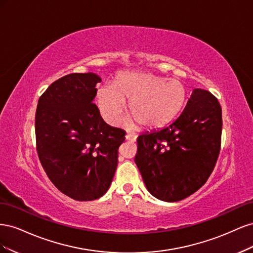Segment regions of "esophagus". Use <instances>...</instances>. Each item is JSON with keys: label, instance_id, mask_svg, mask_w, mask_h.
Wrapping results in <instances>:
<instances>
[{"label": "esophagus", "instance_id": "1", "mask_svg": "<svg viewBox=\"0 0 253 253\" xmlns=\"http://www.w3.org/2000/svg\"><path fill=\"white\" fill-rule=\"evenodd\" d=\"M126 138L127 141H131V142H135L137 140V136L134 134H126Z\"/></svg>", "mask_w": 253, "mask_h": 253}]
</instances>
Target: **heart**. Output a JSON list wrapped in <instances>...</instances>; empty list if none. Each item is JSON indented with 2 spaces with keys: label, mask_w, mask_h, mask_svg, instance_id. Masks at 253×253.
Returning <instances> with one entry per match:
<instances>
[{
  "label": "heart",
  "mask_w": 253,
  "mask_h": 253,
  "mask_svg": "<svg viewBox=\"0 0 253 253\" xmlns=\"http://www.w3.org/2000/svg\"><path fill=\"white\" fill-rule=\"evenodd\" d=\"M187 97L186 86L179 80L143 72L121 73L113 85L106 84L97 90L99 110L110 125L118 124L128 101L132 113L128 124L150 129L171 124L182 111Z\"/></svg>",
  "instance_id": "heart-1"
}]
</instances>
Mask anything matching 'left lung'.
I'll return each instance as SVG.
<instances>
[{
    "instance_id": "obj_1",
    "label": "left lung",
    "mask_w": 253,
    "mask_h": 253,
    "mask_svg": "<svg viewBox=\"0 0 253 253\" xmlns=\"http://www.w3.org/2000/svg\"><path fill=\"white\" fill-rule=\"evenodd\" d=\"M221 126L217 99L195 88L174 121L138 136L135 163L149 192L172 203L202 188L216 164Z\"/></svg>"
}]
</instances>
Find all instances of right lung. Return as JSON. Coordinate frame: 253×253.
Here are the masks:
<instances>
[{
	"label": "right lung",
	"instance_id": "1",
	"mask_svg": "<svg viewBox=\"0 0 253 253\" xmlns=\"http://www.w3.org/2000/svg\"><path fill=\"white\" fill-rule=\"evenodd\" d=\"M101 78L70 74L50 84L38 101L37 151L48 178L75 201L101 197L118 165L126 132L105 124L94 99Z\"/></svg>",
	"mask_w": 253,
	"mask_h": 253
}]
</instances>
